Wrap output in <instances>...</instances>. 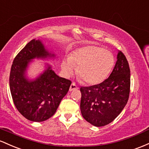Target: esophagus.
<instances>
[{"instance_id": "obj_1", "label": "esophagus", "mask_w": 149, "mask_h": 149, "mask_svg": "<svg viewBox=\"0 0 149 149\" xmlns=\"http://www.w3.org/2000/svg\"><path fill=\"white\" fill-rule=\"evenodd\" d=\"M78 87L77 86V85L75 84L74 83H72V84L70 85V91H73V90H75V89H77Z\"/></svg>"}]
</instances>
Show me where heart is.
Segmentation results:
<instances>
[{
	"label": "heart",
	"instance_id": "obj_1",
	"mask_svg": "<svg viewBox=\"0 0 149 149\" xmlns=\"http://www.w3.org/2000/svg\"><path fill=\"white\" fill-rule=\"evenodd\" d=\"M115 65L113 53L101 46L89 45L73 51L69 58L61 63V69L66 77L77 73L88 84L95 85L103 82L111 72Z\"/></svg>",
	"mask_w": 149,
	"mask_h": 149
}]
</instances>
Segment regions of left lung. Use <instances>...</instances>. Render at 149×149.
I'll use <instances>...</instances> for the list:
<instances>
[{"mask_svg": "<svg viewBox=\"0 0 149 149\" xmlns=\"http://www.w3.org/2000/svg\"><path fill=\"white\" fill-rule=\"evenodd\" d=\"M130 70L126 57L118 51L117 61L108 79L98 84L80 88V109L83 118L96 127L113 122L127 103Z\"/></svg>", "mask_w": 149, "mask_h": 149, "instance_id": "obj_1", "label": "left lung"}]
</instances>
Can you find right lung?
<instances>
[{"label": "right lung", "instance_id": "right-lung-1", "mask_svg": "<svg viewBox=\"0 0 149 149\" xmlns=\"http://www.w3.org/2000/svg\"><path fill=\"white\" fill-rule=\"evenodd\" d=\"M36 58L54 59L56 56L46 49L41 40H31L13 61L10 88L18 111L30 121L43 122L55 114L72 82L60 77L48 64L37 77L29 79L26 71L30 63Z\"/></svg>", "mask_w": 149, "mask_h": 149}]
</instances>
